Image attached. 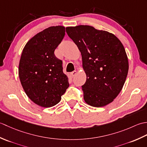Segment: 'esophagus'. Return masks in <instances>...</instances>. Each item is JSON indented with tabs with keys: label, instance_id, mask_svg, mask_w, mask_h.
Segmentation results:
<instances>
[{
	"label": "esophagus",
	"instance_id": "obj_1",
	"mask_svg": "<svg viewBox=\"0 0 147 147\" xmlns=\"http://www.w3.org/2000/svg\"><path fill=\"white\" fill-rule=\"evenodd\" d=\"M76 73H77V72H76V71H73V72H71V75L72 76H73V77H74V76L76 75Z\"/></svg>",
	"mask_w": 147,
	"mask_h": 147
}]
</instances>
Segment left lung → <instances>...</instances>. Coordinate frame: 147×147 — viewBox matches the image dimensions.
Instances as JSON below:
<instances>
[{
  "mask_svg": "<svg viewBox=\"0 0 147 147\" xmlns=\"http://www.w3.org/2000/svg\"><path fill=\"white\" fill-rule=\"evenodd\" d=\"M66 33L82 53L86 81L83 98L95 107L114 100L121 91L128 73L127 55L113 34L88 25L67 27Z\"/></svg>",
  "mask_w": 147,
  "mask_h": 147,
  "instance_id": "left-lung-1",
  "label": "left lung"
}]
</instances>
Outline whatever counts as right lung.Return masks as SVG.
<instances>
[{
	"label": "right lung",
	"mask_w": 147,
	"mask_h": 147,
	"mask_svg": "<svg viewBox=\"0 0 147 147\" xmlns=\"http://www.w3.org/2000/svg\"><path fill=\"white\" fill-rule=\"evenodd\" d=\"M64 35V26H51L30 39L22 52L19 65L21 83L28 96L41 107L57 104L69 86L63 61L54 54Z\"/></svg>",
	"instance_id": "right-lung-1"
}]
</instances>
